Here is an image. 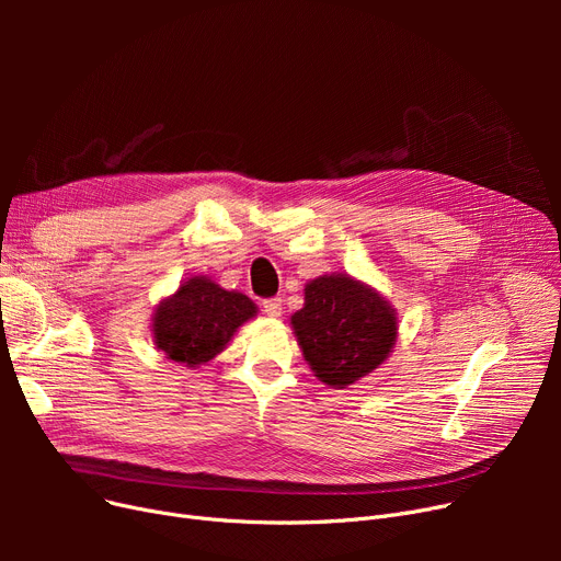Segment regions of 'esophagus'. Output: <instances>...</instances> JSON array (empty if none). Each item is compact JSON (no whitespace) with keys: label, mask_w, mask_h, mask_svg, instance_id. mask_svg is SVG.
<instances>
[{"label":"esophagus","mask_w":561,"mask_h":561,"mask_svg":"<svg viewBox=\"0 0 561 561\" xmlns=\"http://www.w3.org/2000/svg\"><path fill=\"white\" fill-rule=\"evenodd\" d=\"M261 311L268 313L271 318L282 316V300L279 298H268V300H261Z\"/></svg>","instance_id":"34e87169"}]
</instances>
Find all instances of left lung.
Here are the masks:
<instances>
[{
    "instance_id": "1",
    "label": "left lung",
    "mask_w": 561,
    "mask_h": 561,
    "mask_svg": "<svg viewBox=\"0 0 561 561\" xmlns=\"http://www.w3.org/2000/svg\"><path fill=\"white\" fill-rule=\"evenodd\" d=\"M302 355L320 381L345 389L373 373L396 343V313L385 298L347 275L307 284L305 307L290 316Z\"/></svg>"
}]
</instances>
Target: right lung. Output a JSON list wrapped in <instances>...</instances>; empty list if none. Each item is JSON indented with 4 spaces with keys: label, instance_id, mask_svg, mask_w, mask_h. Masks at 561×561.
Returning a JSON list of instances; mask_svg holds the SVG:
<instances>
[{
    "label": "right lung",
    "instance_id": "right-lung-1",
    "mask_svg": "<svg viewBox=\"0 0 561 561\" xmlns=\"http://www.w3.org/2000/svg\"><path fill=\"white\" fill-rule=\"evenodd\" d=\"M254 313V302L243 293L193 277L159 305L152 325L154 343L174 364L195 368L211 362Z\"/></svg>",
    "mask_w": 561,
    "mask_h": 561
}]
</instances>
